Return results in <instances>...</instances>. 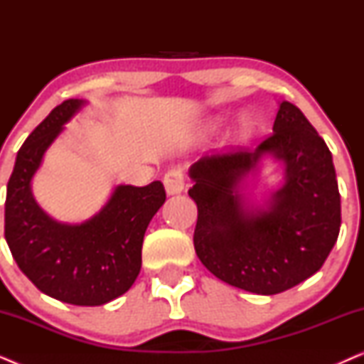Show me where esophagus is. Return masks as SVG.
Returning <instances> with one entry per match:
<instances>
[{"label":"esophagus","mask_w":364,"mask_h":364,"mask_svg":"<svg viewBox=\"0 0 364 364\" xmlns=\"http://www.w3.org/2000/svg\"><path fill=\"white\" fill-rule=\"evenodd\" d=\"M164 186L168 196H177L186 187V181H183V172L181 168H171L166 176H164Z\"/></svg>","instance_id":"obj_1"}]
</instances>
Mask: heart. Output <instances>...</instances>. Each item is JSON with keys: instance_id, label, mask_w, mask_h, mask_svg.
<instances>
[{"instance_id": "obj_1", "label": "heart", "mask_w": 364, "mask_h": 364, "mask_svg": "<svg viewBox=\"0 0 364 364\" xmlns=\"http://www.w3.org/2000/svg\"><path fill=\"white\" fill-rule=\"evenodd\" d=\"M255 129H257V121L253 117H247V119H243V122H242V126H240V137H243V139H247V137H250L253 132H255Z\"/></svg>"}]
</instances>
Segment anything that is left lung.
<instances>
[{
    "label": "left lung",
    "instance_id": "8db88e82",
    "mask_svg": "<svg viewBox=\"0 0 364 364\" xmlns=\"http://www.w3.org/2000/svg\"><path fill=\"white\" fill-rule=\"evenodd\" d=\"M265 153L286 162V183L265 211L242 205L237 183ZM197 203L193 247L217 278L257 295H277L320 270L336 243L341 203L331 152L291 102L255 151L230 149L191 167Z\"/></svg>",
    "mask_w": 364,
    "mask_h": 364
}]
</instances>
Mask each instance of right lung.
Instances as JSON below:
<instances>
[{
    "mask_svg": "<svg viewBox=\"0 0 364 364\" xmlns=\"http://www.w3.org/2000/svg\"><path fill=\"white\" fill-rule=\"evenodd\" d=\"M81 106L79 99L59 104L18 151L4 203V238L38 290L71 305L99 306L136 282L144 233L166 202V188L161 181L119 186L102 210L79 225L46 215L33 198L31 178L63 124Z\"/></svg>",
    "mask_w": 364,
    "mask_h": 364,
    "instance_id": "add662e5",
    "label": "right lung"
}]
</instances>
